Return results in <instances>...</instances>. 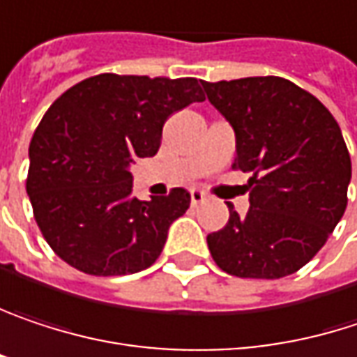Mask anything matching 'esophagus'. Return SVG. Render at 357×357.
Listing matches in <instances>:
<instances>
[{
  "label": "esophagus",
  "instance_id": "esophagus-1",
  "mask_svg": "<svg viewBox=\"0 0 357 357\" xmlns=\"http://www.w3.org/2000/svg\"><path fill=\"white\" fill-rule=\"evenodd\" d=\"M203 201H205V193L199 191V189H193V191H191V203H193V205H199Z\"/></svg>",
  "mask_w": 357,
  "mask_h": 357
}]
</instances>
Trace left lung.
Wrapping results in <instances>:
<instances>
[{
  "mask_svg": "<svg viewBox=\"0 0 357 357\" xmlns=\"http://www.w3.org/2000/svg\"><path fill=\"white\" fill-rule=\"evenodd\" d=\"M236 133L232 168L248 178L245 218L207 234L215 265L236 278L280 280L327 243L347 207L351 160L341 129L310 92L278 75L203 82Z\"/></svg>",
  "mask_w": 357,
  "mask_h": 357,
  "instance_id": "8db88e82",
  "label": "left lung"
}]
</instances>
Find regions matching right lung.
<instances>
[{
  "mask_svg": "<svg viewBox=\"0 0 357 357\" xmlns=\"http://www.w3.org/2000/svg\"><path fill=\"white\" fill-rule=\"evenodd\" d=\"M205 100L195 77L100 73L63 92L38 123L26 193L49 246L88 275L148 269L170 224L191 203L185 189L139 201L129 166L154 156L172 112Z\"/></svg>",
  "mask_w": 357,
  "mask_h": 357,
  "instance_id": "1",
  "label": "right lung"
}]
</instances>
